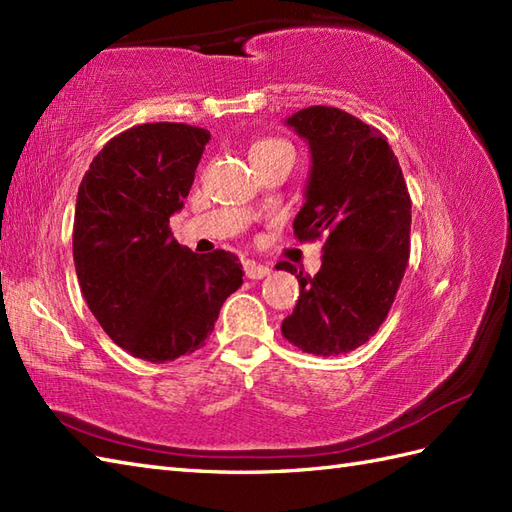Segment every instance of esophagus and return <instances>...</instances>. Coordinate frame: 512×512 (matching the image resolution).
<instances>
[{"label": "esophagus", "mask_w": 512, "mask_h": 512, "mask_svg": "<svg viewBox=\"0 0 512 512\" xmlns=\"http://www.w3.org/2000/svg\"><path fill=\"white\" fill-rule=\"evenodd\" d=\"M244 273L248 279H264L266 275H270V270L262 264H255V262H246L244 264Z\"/></svg>", "instance_id": "obj_1"}]
</instances>
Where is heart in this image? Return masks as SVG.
Listing matches in <instances>:
<instances>
[{
  "label": "heart",
  "instance_id": "b5f03b06",
  "mask_svg": "<svg viewBox=\"0 0 512 512\" xmlns=\"http://www.w3.org/2000/svg\"><path fill=\"white\" fill-rule=\"evenodd\" d=\"M275 149H290V145L286 140H279V138H264V140H257L250 149V156H257V154H266V151H275Z\"/></svg>",
  "mask_w": 512,
  "mask_h": 512
}]
</instances>
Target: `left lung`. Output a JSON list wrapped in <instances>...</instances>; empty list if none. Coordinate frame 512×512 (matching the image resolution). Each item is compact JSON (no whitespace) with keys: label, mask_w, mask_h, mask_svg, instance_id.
Listing matches in <instances>:
<instances>
[{"label":"left lung","mask_w":512,"mask_h":512,"mask_svg":"<svg viewBox=\"0 0 512 512\" xmlns=\"http://www.w3.org/2000/svg\"><path fill=\"white\" fill-rule=\"evenodd\" d=\"M308 140L312 171L295 217L299 242L323 239L321 270L295 273L299 299L281 332L317 356L347 354L387 319L405 277L411 246V198L387 138L339 107L312 105L288 121Z\"/></svg>","instance_id":"8db88e82"}]
</instances>
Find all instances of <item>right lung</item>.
Instances as JSON below:
<instances>
[{"label": "right lung", "instance_id": "add662e5", "mask_svg": "<svg viewBox=\"0 0 512 512\" xmlns=\"http://www.w3.org/2000/svg\"><path fill=\"white\" fill-rule=\"evenodd\" d=\"M209 140L187 123L129 127L103 145L76 195L72 253L83 297L107 336L149 363L204 347L222 303L242 286L233 253L198 255L169 228Z\"/></svg>", "mask_w": 512, "mask_h": 512}]
</instances>
